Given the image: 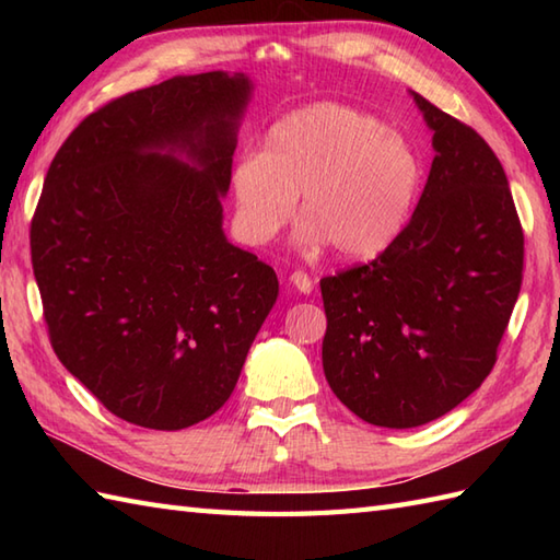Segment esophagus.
Returning <instances> with one entry per match:
<instances>
[{"mask_svg":"<svg viewBox=\"0 0 560 560\" xmlns=\"http://www.w3.org/2000/svg\"><path fill=\"white\" fill-rule=\"evenodd\" d=\"M289 283L299 293H311L313 291V281H311V277H307L305 271H293L291 277H289Z\"/></svg>","mask_w":560,"mask_h":560,"instance_id":"esophagus-1","label":"esophagus"}]
</instances>
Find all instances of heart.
<instances>
[{"mask_svg": "<svg viewBox=\"0 0 560 560\" xmlns=\"http://www.w3.org/2000/svg\"><path fill=\"white\" fill-rule=\"evenodd\" d=\"M423 187V161L397 129L363 110L317 103L269 129L265 153L245 151L231 171L237 233L271 241L295 211V241L343 259H373L407 229Z\"/></svg>", "mask_w": 560, "mask_h": 560, "instance_id": "1", "label": "heart"}]
</instances>
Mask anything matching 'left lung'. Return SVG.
<instances>
[{"label":"left lung","instance_id":"8db88e82","mask_svg":"<svg viewBox=\"0 0 560 560\" xmlns=\"http://www.w3.org/2000/svg\"><path fill=\"white\" fill-rule=\"evenodd\" d=\"M435 159L407 229L363 267L319 281L323 368L359 419L435 421L479 389L520 295L525 235L491 147L419 93Z\"/></svg>","mask_w":560,"mask_h":560}]
</instances>
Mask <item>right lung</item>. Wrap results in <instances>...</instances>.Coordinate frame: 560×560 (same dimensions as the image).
Returning a JSON list of instances; mask_svg holds the SVG:
<instances>
[{
  "mask_svg": "<svg viewBox=\"0 0 560 560\" xmlns=\"http://www.w3.org/2000/svg\"><path fill=\"white\" fill-rule=\"evenodd\" d=\"M253 89L205 71L127 93L45 175L31 259L52 349L117 419L180 431L217 413L277 303V271L223 231Z\"/></svg>",
  "mask_w": 560,
  "mask_h": 560,
  "instance_id": "right-lung-1",
  "label": "right lung"
}]
</instances>
